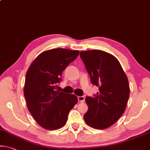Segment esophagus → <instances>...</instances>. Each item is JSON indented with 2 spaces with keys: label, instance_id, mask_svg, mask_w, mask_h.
Here are the masks:
<instances>
[{
  "label": "esophagus",
  "instance_id": "34e87169",
  "mask_svg": "<svg viewBox=\"0 0 150 150\" xmlns=\"http://www.w3.org/2000/svg\"><path fill=\"white\" fill-rule=\"evenodd\" d=\"M77 99H78V101L81 102V103H83L85 101V97L84 96H78L77 97Z\"/></svg>",
  "mask_w": 150,
  "mask_h": 150
}]
</instances>
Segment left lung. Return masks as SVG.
Masks as SVG:
<instances>
[{
    "label": "left lung",
    "mask_w": 150,
    "mask_h": 150,
    "mask_svg": "<svg viewBox=\"0 0 150 150\" xmlns=\"http://www.w3.org/2000/svg\"><path fill=\"white\" fill-rule=\"evenodd\" d=\"M80 57L99 92L85 98L88 111L83 117L96 129L113 125L124 113L129 97L127 76L120 62L112 54L99 50L81 51Z\"/></svg>",
    "instance_id": "8db88e82"
}]
</instances>
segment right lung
I'll use <instances>...</instances> for the list:
<instances>
[{"label":"right lung","mask_w":150,"mask_h":150,"mask_svg":"<svg viewBox=\"0 0 150 150\" xmlns=\"http://www.w3.org/2000/svg\"><path fill=\"white\" fill-rule=\"evenodd\" d=\"M79 51L54 49L42 52L26 74L24 96L28 109L45 129L53 130L65 124L77 97L56 89L63 71L79 55Z\"/></svg>","instance_id":"obj_1"}]
</instances>
